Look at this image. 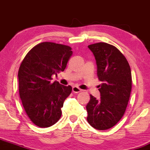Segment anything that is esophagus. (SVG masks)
<instances>
[{"label": "esophagus", "instance_id": "esophagus-1", "mask_svg": "<svg viewBox=\"0 0 150 150\" xmlns=\"http://www.w3.org/2000/svg\"><path fill=\"white\" fill-rule=\"evenodd\" d=\"M82 91V89L78 88L77 87H73V92L74 93H79Z\"/></svg>", "mask_w": 150, "mask_h": 150}]
</instances>
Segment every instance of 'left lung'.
I'll return each instance as SVG.
<instances>
[{
    "label": "left lung",
    "mask_w": 150,
    "mask_h": 150,
    "mask_svg": "<svg viewBox=\"0 0 150 150\" xmlns=\"http://www.w3.org/2000/svg\"><path fill=\"white\" fill-rule=\"evenodd\" d=\"M88 48L97 65L99 99L90 95L87 104V120L99 130L112 128L124 114L132 89V75L126 58L114 46L99 42Z\"/></svg>",
    "instance_id": "obj_1"
}]
</instances>
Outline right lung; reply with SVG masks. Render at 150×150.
<instances>
[{
    "mask_svg": "<svg viewBox=\"0 0 150 150\" xmlns=\"http://www.w3.org/2000/svg\"><path fill=\"white\" fill-rule=\"evenodd\" d=\"M71 47L53 42H42L27 53L18 71L19 93L25 111L34 125L47 128L61 118L65 99L71 86L51 82L52 75L64 71Z\"/></svg>",
    "mask_w": 150,
    "mask_h": 150,
    "instance_id": "1",
    "label": "right lung"
}]
</instances>
